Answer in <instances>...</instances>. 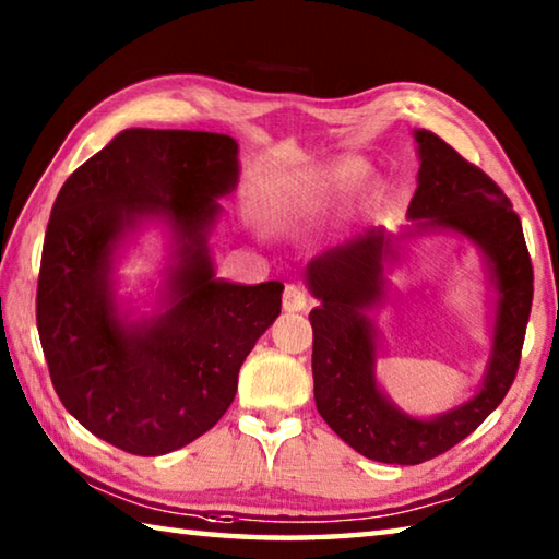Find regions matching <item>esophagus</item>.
Here are the masks:
<instances>
[{
	"instance_id": "esophagus-1",
	"label": "esophagus",
	"mask_w": 559,
	"mask_h": 559,
	"mask_svg": "<svg viewBox=\"0 0 559 559\" xmlns=\"http://www.w3.org/2000/svg\"><path fill=\"white\" fill-rule=\"evenodd\" d=\"M308 306V296L306 290L296 283H288L286 290H283V310H288V313H300V310H306Z\"/></svg>"
}]
</instances>
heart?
<instances>
[{"label":"heart","instance_id":"1","mask_svg":"<svg viewBox=\"0 0 559 559\" xmlns=\"http://www.w3.org/2000/svg\"><path fill=\"white\" fill-rule=\"evenodd\" d=\"M365 177V165L357 159L333 165L325 173L298 175L276 185L269 192L266 212L276 224L293 226L323 214L335 197L355 187Z\"/></svg>","mask_w":559,"mask_h":559}]
</instances>
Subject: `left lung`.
Segmentation results:
<instances>
[{"mask_svg": "<svg viewBox=\"0 0 559 559\" xmlns=\"http://www.w3.org/2000/svg\"><path fill=\"white\" fill-rule=\"evenodd\" d=\"M414 140L421 167L406 216L416 231L449 229L476 243L498 290L493 353L478 394L433 419H414L377 386V328L367 310L384 300V261L396 257L382 229L323 251L306 271L308 288L320 300L310 310L318 412L357 453L400 466L456 447L503 402L518 374L533 306V263L523 224L503 189L431 130H414Z\"/></svg>", "mask_w": 559, "mask_h": 559, "instance_id": "obj_1", "label": "left lung"}]
</instances>
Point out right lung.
Returning a JSON list of instances; mask_svg holds the SVG:
<instances>
[{
  "instance_id": "1",
  "label": "right lung",
  "mask_w": 559,
  "mask_h": 559,
  "mask_svg": "<svg viewBox=\"0 0 559 559\" xmlns=\"http://www.w3.org/2000/svg\"><path fill=\"white\" fill-rule=\"evenodd\" d=\"M239 145L202 130H122L66 179L41 251L36 328L53 390L91 433L163 456L210 431L234 402L246 355L281 316L283 283L214 278L206 246ZM145 218L178 251L163 314L128 324L111 296V253Z\"/></svg>"
}]
</instances>
